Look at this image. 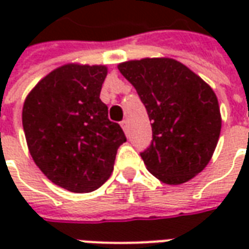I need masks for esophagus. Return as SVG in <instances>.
Instances as JSON below:
<instances>
[{
    "instance_id": "obj_1",
    "label": "esophagus",
    "mask_w": 249,
    "mask_h": 249,
    "mask_svg": "<svg viewBox=\"0 0 249 249\" xmlns=\"http://www.w3.org/2000/svg\"><path fill=\"white\" fill-rule=\"evenodd\" d=\"M121 128L124 129L125 133L128 132V121H126V120H123V121H121Z\"/></svg>"
}]
</instances>
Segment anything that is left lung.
Returning a JSON list of instances; mask_svg holds the SVG:
<instances>
[{"instance_id": "8db88e82", "label": "left lung", "mask_w": 249, "mask_h": 249, "mask_svg": "<svg viewBox=\"0 0 249 249\" xmlns=\"http://www.w3.org/2000/svg\"><path fill=\"white\" fill-rule=\"evenodd\" d=\"M135 87L152 123V144L141 152L146 169L178 185L207 167L213 155L221 114L207 82L173 58H142L119 64Z\"/></svg>"}]
</instances>
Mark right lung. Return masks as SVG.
<instances>
[{
    "mask_svg": "<svg viewBox=\"0 0 249 249\" xmlns=\"http://www.w3.org/2000/svg\"><path fill=\"white\" fill-rule=\"evenodd\" d=\"M105 65L66 64L52 71L26 96L22 126L41 172L71 192H92L113 171L126 141L100 100Z\"/></svg>",
    "mask_w": 249,
    "mask_h": 249,
    "instance_id": "1",
    "label": "right lung"
}]
</instances>
